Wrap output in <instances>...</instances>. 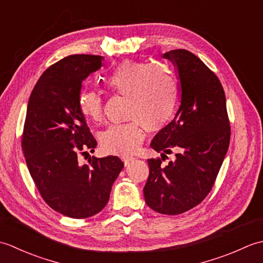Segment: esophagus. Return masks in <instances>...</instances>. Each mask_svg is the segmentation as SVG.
<instances>
[{"label": "esophagus", "instance_id": "obj_1", "mask_svg": "<svg viewBox=\"0 0 263 263\" xmlns=\"http://www.w3.org/2000/svg\"><path fill=\"white\" fill-rule=\"evenodd\" d=\"M122 159H123V161H124L125 165H128L131 163V161L136 159V157H133V156H123Z\"/></svg>", "mask_w": 263, "mask_h": 263}]
</instances>
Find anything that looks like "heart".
I'll list each match as a JSON object with an SVG mask.
<instances>
[{"instance_id": "heart-1", "label": "heart", "mask_w": 263, "mask_h": 263, "mask_svg": "<svg viewBox=\"0 0 263 263\" xmlns=\"http://www.w3.org/2000/svg\"><path fill=\"white\" fill-rule=\"evenodd\" d=\"M108 90L127 97L130 122L110 125L100 136L105 152L116 155L135 153L144 139V127L159 130L174 115L178 81L164 65L144 62H124L105 78ZM79 109L87 120L98 123L104 116V102L93 90L83 91Z\"/></svg>"}]
</instances>
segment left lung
Segmentation results:
<instances>
[{
    "label": "left lung",
    "instance_id": "8db88e82",
    "mask_svg": "<svg viewBox=\"0 0 263 263\" xmlns=\"http://www.w3.org/2000/svg\"><path fill=\"white\" fill-rule=\"evenodd\" d=\"M163 57L177 66L181 105L150 146L163 153V159L176 151V160L163 166L160 158L148 159L143 195L159 214L180 215L202 202L211 191L230 146L231 126L224 88L214 72L186 49Z\"/></svg>",
    "mask_w": 263,
    "mask_h": 263
}]
</instances>
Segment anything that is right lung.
Instances as JSON below:
<instances>
[{
  "instance_id": "add662e5",
  "label": "right lung",
  "mask_w": 263,
  "mask_h": 263,
  "mask_svg": "<svg viewBox=\"0 0 263 263\" xmlns=\"http://www.w3.org/2000/svg\"><path fill=\"white\" fill-rule=\"evenodd\" d=\"M99 55H69L44 72L33 87L21 147L44 201L66 217L83 219L107 204L123 161L116 156L89 158L97 141L79 109L81 83L102 68ZM89 155V154H88Z\"/></svg>"
}]
</instances>
